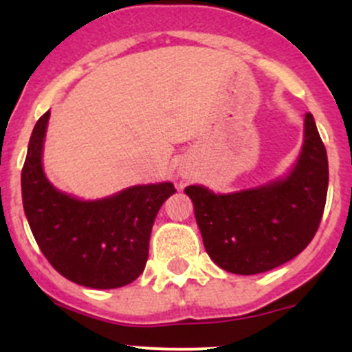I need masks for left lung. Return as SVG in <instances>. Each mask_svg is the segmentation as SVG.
I'll return each mask as SVG.
<instances>
[{
	"mask_svg": "<svg viewBox=\"0 0 352 352\" xmlns=\"http://www.w3.org/2000/svg\"><path fill=\"white\" fill-rule=\"evenodd\" d=\"M329 187L327 151L314 116H305L303 144L285 177L236 192L204 186L184 192L211 261L225 271L252 276L296 257L317 233Z\"/></svg>",
	"mask_w": 352,
	"mask_h": 352,
	"instance_id": "8db88e82",
	"label": "left lung"
}]
</instances>
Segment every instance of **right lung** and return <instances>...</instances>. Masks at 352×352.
I'll return each instance as SVG.
<instances>
[{
	"label": "right lung",
	"mask_w": 352,
	"mask_h": 352,
	"mask_svg": "<svg viewBox=\"0 0 352 352\" xmlns=\"http://www.w3.org/2000/svg\"><path fill=\"white\" fill-rule=\"evenodd\" d=\"M49 117L47 110L35 124L22 170L23 209L35 242L52 267L76 285H129L144 271L155 218L175 187L141 184L94 201L63 192L42 165Z\"/></svg>",
	"instance_id": "add662e5"
}]
</instances>
